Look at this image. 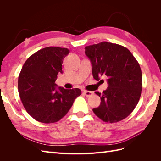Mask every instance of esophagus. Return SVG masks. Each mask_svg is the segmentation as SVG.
I'll return each mask as SVG.
<instances>
[{
  "label": "esophagus",
  "instance_id": "34e87169",
  "mask_svg": "<svg viewBox=\"0 0 161 161\" xmlns=\"http://www.w3.org/2000/svg\"><path fill=\"white\" fill-rule=\"evenodd\" d=\"M84 93H85V95H86V97H91L92 95H93V92L89 91H84Z\"/></svg>",
  "mask_w": 161,
  "mask_h": 161
}]
</instances>
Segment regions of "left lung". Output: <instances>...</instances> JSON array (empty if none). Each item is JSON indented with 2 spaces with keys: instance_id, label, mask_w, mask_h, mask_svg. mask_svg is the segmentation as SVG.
I'll return each mask as SVG.
<instances>
[{
  "instance_id": "obj_1",
  "label": "left lung",
  "mask_w": 161,
  "mask_h": 161,
  "mask_svg": "<svg viewBox=\"0 0 161 161\" xmlns=\"http://www.w3.org/2000/svg\"><path fill=\"white\" fill-rule=\"evenodd\" d=\"M85 54L92 64L93 78L108 76V87L101 97V104L92 109L105 122L114 123L125 119L137 105L142 89V71L129 50L116 43L102 42L86 46Z\"/></svg>"
}]
</instances>
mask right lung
Wrapping results in <instances>:
<instances>
[{
	"label": "right lung",
	"mask_w": 161,
	"mask_h": 161,
	"mask_svg": "<svg viewBox=\"0 0 161 161\" xmlns=\"http://www.w3.org/2000/svg\"><path fill=\"white\" fill-rule=\"evenodd\" d=\"M69 52L65 47L43 48L28 58L19 74L18 91L22 103L40 122L50 124L61 119L81 94L79 89H65L55 83Z\"/></svg>",
	"instance_id": "1"
}]
</instances>
